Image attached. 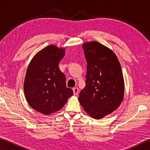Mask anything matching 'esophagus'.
Returning a JSON list of instances; mask_svg holds the SVG:
<instances>
[{
  "instance_id": "34e87169",
  "label": "esophagus",
  "mask_w": 150,
  "mask_h": 150,
  "mask_svg": "<svg viewBox=\"0 0 150 150\" xmlns=\"http://www.w3.org/2000/svg\"><path fill=\"white\" fill-rule=\"evenodd\" d=\"M73 94H74L75 95H77L79 93V88L77 87H74L73 88Z\"/></svg>"
}]
</instances>
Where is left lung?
Masks as SVG:
<instances>
[{
    "instance_id": "1",
    "label": "left lung",
    "mask_w": 150,
    "mask_h": 150,
    "mask_svg": "<svg viewBox=\"0 0 150 150\" xmlns=\"http://www.w3.org/2000/svg\"><path fill=\"white\" fill-rule=\"evenodd\" d=\"M87 60L85 87L79 101L91 117L100 119L118 108L124 97V83L120 62L112 51L97 42L83 45Z\"/></svg>"
}]
</instances>
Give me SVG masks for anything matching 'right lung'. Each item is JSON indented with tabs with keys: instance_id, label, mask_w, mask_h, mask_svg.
I'll list each match as a JSON object with an SVG mask.
<instances>
[{
	"instance_id": "add662e5",
	"label": "right lung",
	"mask_w": 150,
	"mask_h": 150,
	"mask_svg": "<svg viewBox=\"0 0 150 150\" xmlns=\"http://www.w3.org/2000/svg\"><path fill=\"white\" fill-rule=\"evenodd\" d=\"M65 50L50 45L35 55L28 67L24 91L32 108L44 115L60 110L73 95L58 67Z\"/></svg>"
}]
</instances>
